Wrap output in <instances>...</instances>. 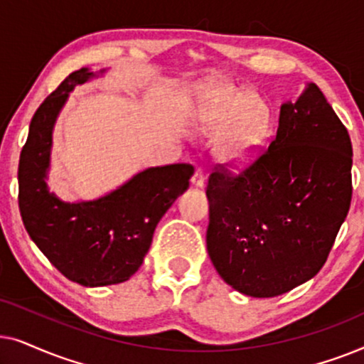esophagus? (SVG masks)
Returning <instances> with one entry per match:
<instances>
[{
	"mask_svg": "<svg viewBox=\"0 0 364 364\" xmlns=\"http://www.w3.org/2000/svg\"><path fill=\"white\" fill-rule=\"evenodd\" d=\"M191 182H192V186L197 188H202L203 186H205V176H203V172L200 171V168H197L196 173H193L191 178Z\"/></svg>",
	"mask_w": 364,
	"mask_h": 364,
	"instance_id": "1",
	"label": "esophagus"
}]
</instances>
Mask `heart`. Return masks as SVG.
Returning <instances> with one entry per match:
<instances>
[{
	"label": "heart",
	"mask_w": 364,
	"mask_h": 364,
	"mask_svg": "<svg viewBox=\"0 0 364 364\" xmlns=\"http://www.w3.org/2000/svg\"><path fill=\"white\" fill-rule=\"evenodd\" d=\"M203 131L217 134L215 156L228 166H242L255 156L272 127V109L255 91L220 87L202 109Z\"/></svg>",
	"instance_id": "obj_1"
}]
</instances>
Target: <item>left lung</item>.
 <instances>
[{
  "label": "left lung",
  "mask_w": 364,
  "mask_h": 364,
  "mask_svg": "<svg viewBox=\"0 0 364 364\" xmlns=\"http://www.w3.org/2000/svg\"><path fill=\"white\" fill-rule=\"evenodd\" d=\"M351 164L346 127L308 82L250 167L208 178L207 250L223 282L272 298L315 277L350 210Z\"/></svg>",
  "instance_id": "obj_1"
}]
</instances>
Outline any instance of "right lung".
Masks as SVG:
<instances>
[{"label": "right lung", "instance_id": "add662e5", "mask_svg": "<svg viewBox=\"0 0 364 364\" xmlns=\"http://www.w3.org/2000/svg\"><path fill=\"white\" fill-rule=\"evenodd\" d=\"M106 71L81 68L44 99L29 124L18 168L19 212L31 240L68 280L91 288L122 283L139 270L159 220L193 176L188 164L149 167L94 200L66 202L49 191L59 112L74 87Z\"/></svg>", "mask_w": 364, "mask_h": 364}]
</instances>
